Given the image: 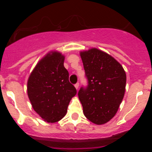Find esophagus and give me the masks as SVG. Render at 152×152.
<instances>
[{"mask_svg": "<svg viewBox=\"0 0 152 152\" xmlns=\"http://www.w3.org/2000/svg\"><path fill=\"white\" fill-rule=\"evenodd\" d=\"M79 83H76V85H75V87H76V90H78V89H79Z\"/></svg>", "mask_w": 152, "mask_h": 152, "instance_id": "obj_1", "label": "esophagus"}]
</instances>
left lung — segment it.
<instances>
[{
    "label": "left lung",
    "mask_w": 152,
    "mask_h": 152,
    "mask_svg": "<svg viewBox=\"0 0 152 152\" xmlns=\"http://www.w3.org/2000/svg\"><path fill=\"white\" fill-rule=\"evenodd\" d=\"M87 86L78 96L85 117L97 125L107 123L117 113L125 93L126 76L123 67L97 48L80 52Z\"/></svg>",
    "instance_id": "1"
}]
</instances>
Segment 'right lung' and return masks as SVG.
I'll use <instances>...</instances> for the list:
<instances>
[{"label": "right lung", "mask_w": 152, "mask_h": 152, "mask_svg": "<svg viewBox=\"0 0 152 152\" xmlns=\"http://www.w3.org/2000/svg\"><path fill=\"white\" fill-rule=\"evenodd\" d=\"M65 56L58 51L47 53L34 67L28 79L27 93L34 111L48 123L60 121L76 94L64 67Z\"/></svg>", "instance_id": "obj_1"}]
</instances>
